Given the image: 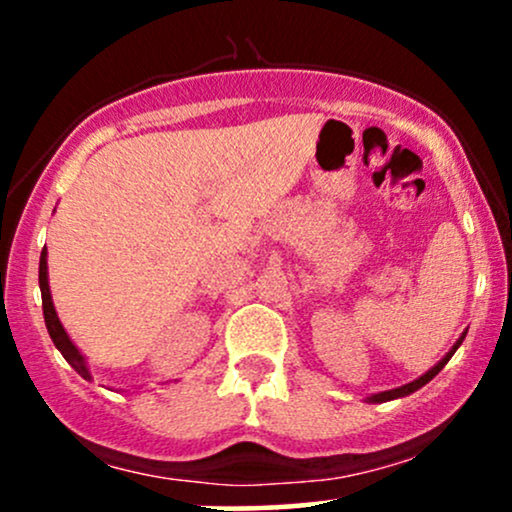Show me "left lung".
I'll use <instances>...</instances> for the list:
<instances>
[{"instance_id":"1","label":"left lung","mask_w":512,"mask_h":512,"mask_svg":"<svg viewBox=\"0 0 512 512\" xmlns=\"http://www.w3.org/2000/svg\"><path fill=\"white\" fill-rule=\"evenodd\" d=\"M464 334H467V332H464ZM464 334H462V337L460 339H457V344L455 346H452V349L448 351V354H445L443 358H440V361L436 363V366H433L431 370H428V373H424V375H421V378L419 380H414V383H409V385H402V387H395V390H387V392H378V395H370L368 397V402H390V399H397V397H407V395H411V392H416V390H419V387H424L426 383H431V380L433 378H436V375L440 373V370H443L445 368V363H448L450 361V358H452V354H455V351H457V346H460L462 344V339H464Z\"/></svg>"}]
</instances>
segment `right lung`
Segmentation results:
<instances>
[{
	"label": "right lung",
	"instance_id": "obj_1",
	"mask_svg": "<svg viewBox=\"0 0 512 512\" xmlns=\"http://www.w3.org/2000/svg\"><path fill=\"white\" fill-rule=\"evenodd\" d=\"M38 281H40V293H43V315H45V327H48L50 339L55 342L60 354L67 358V363L72 366L81 378L91 380V373H88L84 356L79 354V349L72 344V339L67 337L64 332L60 317L55 313V305H52V296H50V286H48V252H40V269H38Z\"/></svg>",
	"mask_w": 512,
	"mask_h": 512
}]
</instances>
